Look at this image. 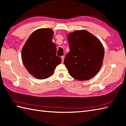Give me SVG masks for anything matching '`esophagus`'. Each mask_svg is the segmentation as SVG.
Returning <instances> with one entry per match:
<instances>
[{
	"mask_svg": "<svg viewBox=\"0 0 126 126\" xmlns=\"http://www.w3.org/2000/svg\"><path fill=\"white\" fill-rule=\"evenodd\" d=\"M61 59H62V63L63 62V60H64V58H65V56H61Z\"/></svg>",
	"mask_w": 126,
	"mask_h": 126,
	"instance_id": "obj_1",
	"label": "esophagus"
}]
</instances>
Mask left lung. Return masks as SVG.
Segmentation results:
<instances>
[{
  "label": "left lung",
  "instance_id": "1",
  "mask_svg": "<svg viewBox=\"0 0 126 126\" xmlns=\"http://www.w3.org/2000/svg\"><path fill=\"white\" fill-rule=\"evenodd\" d=\"M70 51L63 63L69 74L76 79L93 77L103 64L104 49L101 43L85 30L76 31L67 36Z\"/></svg>",
  "mask_w": 126,
  "mask_h": 126
}]
</instances>
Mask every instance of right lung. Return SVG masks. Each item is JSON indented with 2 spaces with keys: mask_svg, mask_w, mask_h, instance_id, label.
<instances>
[{
  "mask_svg": "<svg viewBox=\"0 0 126 126\" xmlns=\"http://www.w3.org/2000/svg\"><path fill=\"white\" fill-rule=\"evenodd\" d=\"M54 32L49 28H41L30 35L23 46L21 58L26 69L33 76L46 79L53 75L57 65L61 63L56 56L55 43L52 42Z\"/></svg>",
  "mask_w": 126,
  "mask_h": 126,
  "instance_id": "right-lung-1",
  "label": "right lung"
}]
</instances>
